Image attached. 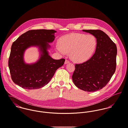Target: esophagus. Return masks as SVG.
<instances>
[{
	"instance_id": "esophagus-1",
	"label": "esophagus",
	"mask_w": 128,
	"mask_h": 128,
	"mask_svg": "<svg viewBox=\"0 0 128 128\" xmlns=\"http://www.w3.org/2000/svg\"><path fill=\"white\" fill-rule=\"evenodd\" d=\"M69 62H70V61H69L68 60L66 59V60H65V64H66L69 63Z\"/></svg>"
}]
</instances>
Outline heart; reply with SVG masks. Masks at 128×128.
<instances>
[{
    "instance_id": "heart-1",
    "label": "heart",
    "mask_w": 128,
    "mask_h": 128,
    "mask_svg": "<svg viewBox=\"0 0 128 128\" xmlns=\"http://www.w3.org/2000/svg\"><path fill=\"white\" fill-rule=\"evenodd\" d=\"M59 44L56 49L60 53L64 54L69 52L73 61L82 62L93 54L96 46V40L92 34L71 33L61 37L59 40Z\"/></svg>"
}]
</instances>
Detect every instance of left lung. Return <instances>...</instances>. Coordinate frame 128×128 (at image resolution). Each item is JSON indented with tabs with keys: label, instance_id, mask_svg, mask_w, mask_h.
<instances>
[{
	"label": "left lung",
	"instance_id": "left-lung-1",
	"mask_svg": "<svg viewBox=\"0 0 128 128\" xmlns=\"http://www.w3.org/2000/svg\"><path fill=\"white\" fill-rule=\"evenodd\" d=\"M96 38V48L92 56L86 61L76 64L73 81L78 88L88 92L102 89L110 80L116 67L117 47L102 30H83Z\"/></svg>",
	"mask_w": 128,
	"mask_h": 128
}]
</instances>
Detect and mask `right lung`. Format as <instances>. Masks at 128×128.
Here are the masks:
<instances>
[{
  "label": "right lung",
  "instance_id": "right-lung-1",
  "mask_svg": "<svg viewBox=\"0 0 128 128\" xmlns=\"http://www.w3.org/2000/svg\"><path fill=\"white\" fill-rule=\"evenodd\" d=\"M53 30H32L21 35L12 44L8 66L13 82L23 88L36 90L45 86L58 68L63 65L65 59L55 60L48 55V42L54 38ZM30 46H38L42 54L39 61L30 65L24 63L23 55Z\"/></svg>",
  "mask_w": 128,
  "mask_h": 128
}]
</instances>
